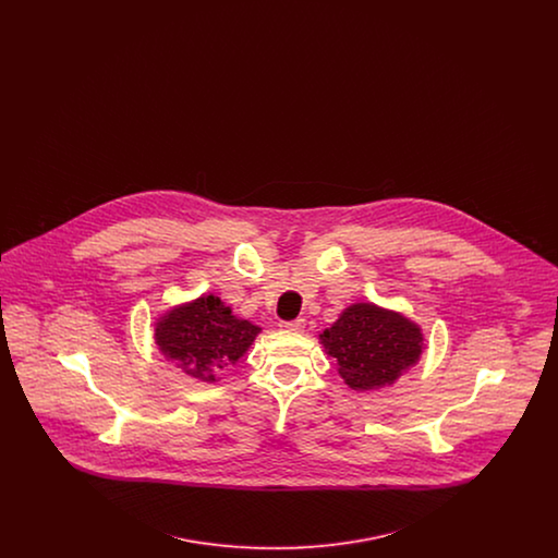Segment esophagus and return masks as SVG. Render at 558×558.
Listing matches in <instances>:
<instances>
[{
  "label": "esophagus",
  "mask_w": 558,
  "mask_h": 558,
  "mask_svg": "<svg viewBox=\"0 0 558 558\" xmlns=\"http://www.w3.org/2000/svg\"><path fill=\"white\" fill-rule=\"evenodd\" d=\"M280 326H282L287 332H301V330L305 328V319L296 318L291 319V322H282Z\"/></svg>",
  "instance_id": "obj_1"
}]
</instances>
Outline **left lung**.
Wrapping results in <instances>:
<instances>
[{"label": "left lung", "mask_w": 558, "mask_h": 558, "mask_svg": "<svg viewBox=\"0 0 558 558\" xmlns=\"http://www.w3.org/2000/svg\"><path fill=\"white\" fill-rule=\"evenodd\" d=\"M324 351L337 360L339 376L353 391L389 387L418 364L423 328L403 314L374 303H353L319 335Z\"/></svg>", "instance_id": "8db88e82"}]
</instances>
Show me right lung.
<instances>
[{
  "label": "right lung",
  "instance_id": "add662e5",
  "mask_svg": "<svg viewBox=\"0 0 558 558\" xmlns=\"http://www.w3.org/2000/svg\"><path fill=\"white\" fill-rule=\"evenodd\" d=\"M262 332L239 318L215 294L175 305L155 322V343L165 360L203 383L219 380V372L234 366Z\"/></svg>",
  "mask_w": 558,
  "mask_h": 558
}]
</instances>
